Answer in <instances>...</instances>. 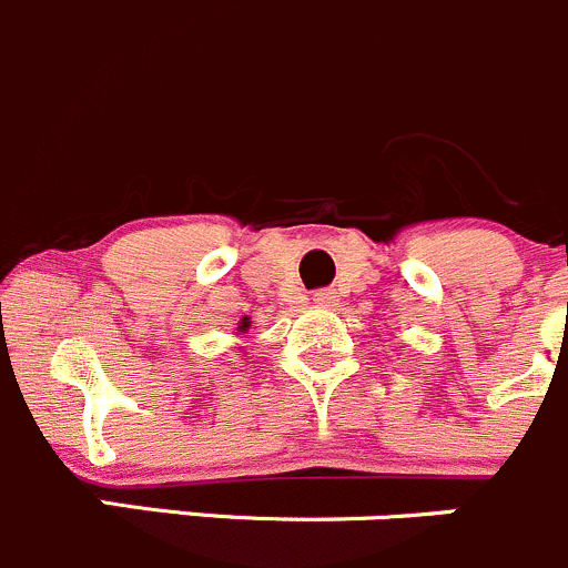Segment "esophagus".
I'll return each mask as SVG.
<instances>
[{
	"label": "esophagus",
	"mask_w": 568,
	"mask_h": 568,
	"mask_svg": "<svg viewBox=\"0 0 568 568\" xmlns=\"http://www.w3.org/2000/svg\"><path fill=\"white\" fill-rule=\"evenodd\" d=\"M313 302H316V307H335L337 296L332 288H318L316 294H313Z\"/></svg>",
	"instance_id": "obj_1"
}]
</instances>
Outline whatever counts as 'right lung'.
I'll return each mask as SVG.
<instances>
[{"instance_id":"right-lung-1","label":"right lung","mask_w":568,"mask_h":568,"mask_svg":"<svg viewBox=\"0 0 568 568\" xmlns=\"http://www.w3.org/2000/svg\"><path fill=\"white\" fill-rule=\"evenodd\" d=\"M247 326H250V318H242V324H239V329H247Z\"/></svg>"}]
</instances>
